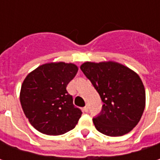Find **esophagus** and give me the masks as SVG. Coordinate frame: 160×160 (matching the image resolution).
<instances>
[{
	"label": "esophagus",
	"mask_w": 160,
	"mask_h": 160,
	"mask_svg": "<svg viewBox=\"0 0 160 160\" xmlns=\"http://www.w3.org/2000/svg\"><path fill=\"white\" fill-rule=\"evenodd\" d=\"M83 111H84V112H88V111H89V107H88V106L86 105L85 107L83 108Z\"/></svg>",
	"instance_id": "1"
}]
</instances>
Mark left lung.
Wrapping results in <instances>:
<instances>
[{
    "mask_svg": "<svg viewBox=\"0 0 160 160\" xmlns=\"http://www.w3.org/2000/svg\"><path fill=\"white\" fill-rule=\"evenodd\" d=\"M81 70L98 92L102 111L92 121L108 136H121L138 124L145 108V90L139 76L116 62H85Z\"/></svg>",
    "mask_w": 160,
    "mask_h": 160,
    "instance_id": "1",
    "label": "left lung"
}]
</instances>
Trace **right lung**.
I'll use <instances>...</instances> for the list:
<instances>
[{
  "instance_id": "1",
  "label": "right lung",
  "mask_w": 160,
  "mask_h": 160,
  "mask_svg": "<svg viewBox=\"0 0 160 160\" xmlns=\"http://www.w3.org/2000/svg\"><path fill=\"white\" fill-rule=\"evenodd\" d=\"M77 67L48 63L31 72L22 83L20 102L30 124L42 133L60 135L75 128L82 110L73 103L67 86Z\"/></svg>"
}]
</instances>
